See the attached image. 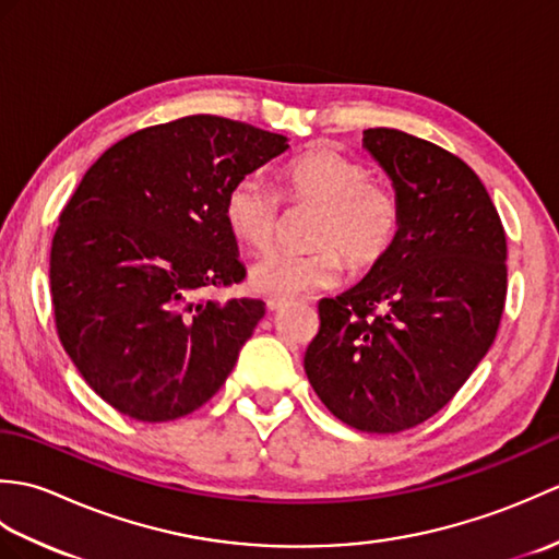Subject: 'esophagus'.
<instances>
[{"instance_id": "34e87169", "label": "esophagus", "mask_w": 559, "mask_h": 559, "mask_svg": "<svg viewBox=\"0 0 559 559\" xmlns=\"http://www.w3.org/2000/svg\"><path fill=\"white\" fill-rule=\"evenodd\" d=\"M288 305H290L288 300H278V298H269V300H266L269 312H281L283 307H288Z\"/></svg>"}]
</instances>
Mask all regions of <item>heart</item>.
Instances as JSON below:
<instances>
[{"label":"heart","instance_id":"1","mask_svg":"<svg viewBox=\"0 0 559 559\" xmlns=\"http://www.w3.org/2000/svg\"><path fill=\"white\" fill-rule=\"evenodd\" d=\"M278 180L286 199L319 206L310 235L319 249L276 252L257 261L249 271L254 293L293 300L334 286L341 273L338 253L353 271H365L389 252L399 233V201L391 189L372 182L365 163L319 144L283 165ZM223 218L249 252H266L278 225V197L257 177H242L225 194Z\"/></svg>","mask_w":559,"mask_h":559}]
</instances>
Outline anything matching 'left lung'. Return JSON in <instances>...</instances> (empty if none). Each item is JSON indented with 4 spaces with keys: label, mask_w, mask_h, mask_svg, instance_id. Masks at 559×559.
Instances as JSON below:
<instances>
[{
    "label": "left lung",
    "mask_w": 559,
    "mask_h": 559,
    "mask_svg": "<svg viewBox=\"0 0 559 559\" xmlns=\"http://www.w3.org/2000/svg\"><path fill=\"white\" fill-rule=\"evenodd\" d=\"M362 146L394 187L399 233L360 283L319 302L305 372L338 420L391 435L444 408L490 350L507 237L454 153L386 127L365 129Z\"/></svg>",
    "instance_id": "obj_1"
}]
</instances>
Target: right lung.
I'll list each match as a JSON object with an SVG mask.
<instances>
[{
	"instance_id": "add662e5",
	"label": "right lung",
	"mask_w": 559,
	"mask_h": 559,
	"mask_svg": "<svg viewBox=\"0 0 559 559\" xmlns=\"http://www.w3.org/2000/svg\"><path fill=\"white\" fill-rule=\"evenodd\" d=\"M288 139L192 115L117 141L69 199L50 252L57 334L86 384L141 423L182 418L233 372L261 300H204L245 278L228 189Z\"/></svg>"
}]
</instances>
